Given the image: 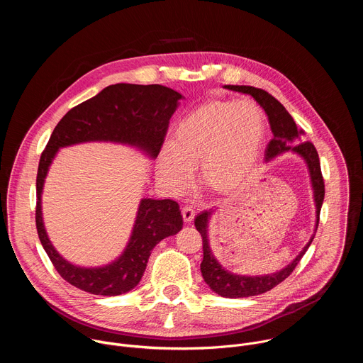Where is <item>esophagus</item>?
<instances>
[{"mask_svg":"<svg viewBox=\"0 0 363 363\" xmlns=\"http://www.w3.org/2000/svg\"><path fill=\"white\" fill-rule=\"evenodd\" d=\"M181 213H182V218H184L185 223H191L194 220V217H195V211L192 210V206H189V205L184 206Z\"/></svg>","mask_w":363,"mask_h":363,"instance_id":"esophagus-1","label":"esophagus"}]
</instances>
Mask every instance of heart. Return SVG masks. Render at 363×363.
<instances>
[{
	"mask_svg": "<svg viewBox=\"0 0 363 363\" xmlns=\"http://www.w3.org/2000/svg\"><path fill=\"white\" fill-rule=\"evenodd\" d=\"M266 136L264 115L250 100H211L185 115L175 128L172 145L162 149L158 175L181 192L189 186L194 168L214 192L241 188L260 158Z\"/></svg>",
	"mask_w": 363,
	"mask_h": 363,
	"instance_id": "b5f03b06",
	"label": "heart"
}]
</instances>
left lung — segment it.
Wrapping results in <instances>:
<instances>
[{"label": "left lung", "mask_w": 363, "mask_h": 363, "mask_svg": "<svg viewBox=\"0 0 363 363\" xmlns=\"http://www.w3.org/2000/svg\"><path fill=\"white\" fill-rule=\"evenodd\" d=\"M225 89L241 91L251 94L260 106L266 111L269 116V122L272 126L273 132V139L269 142L266 147V161H270L272 158L277 157V155L291 150L294 153H298L300 157L306 161L310 172V178H312V185L315 191V202H316V214H318V224H319V216H320V208L323 203L325 198V181L320 169V161H319V155L312 142H301L298 144L296 142L301 140L304 130L297 129L293 118L290 113L284 109L281 103L273 97L269 91L263 89H257L252 86H231L227 84ZM296 143L298 145H294ZM210 211H202L196 216L195 218V227L198 233L202 237V251H203V258L201 263V273L205 280V283L210 286L213 291L223 297H230V298H238V297H250V296H257V294H263L277 284H280L283 280H286L296 266L300 263L301 257L307 251V248L312 244L315 235L310 238V241L306 244V247L300 251V254L294 258V260L284 267L283 270L273 273V274H266V276H240V274H233L227 272L214 257L211 248H210V241H208V234H206V228H208V218L211 216Z\"/></svg>", "instance_id": "8db88e82"}]
</instances>
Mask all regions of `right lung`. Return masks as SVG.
I'll use <instances>...</instances> for the list:
<instances>
[{
  "label": "right lung",
  "mask_w": 363,
  "mask_h": 363,
  "mask_svg": "<svg viewBox=\"0 0 363 363\" xmlns=\"http://www.w3.org/2000/svg\"><path fill=\"white\" fill-rule=\"evenodd\" d=\"M181 97L161 84H112L70 109L51 133L38 162L35 227L51 263L72 286L99 296L132 290L140 281L155 245L182 228V216L172 199H142L129 244L118 260L96 269L69 263L50 242L41 217L43 184L56 152L80 142L111 140L136 145L152 158L158 157Z\"/></svg>",
  "instance_id": "obj_1"
}]
</instances>
